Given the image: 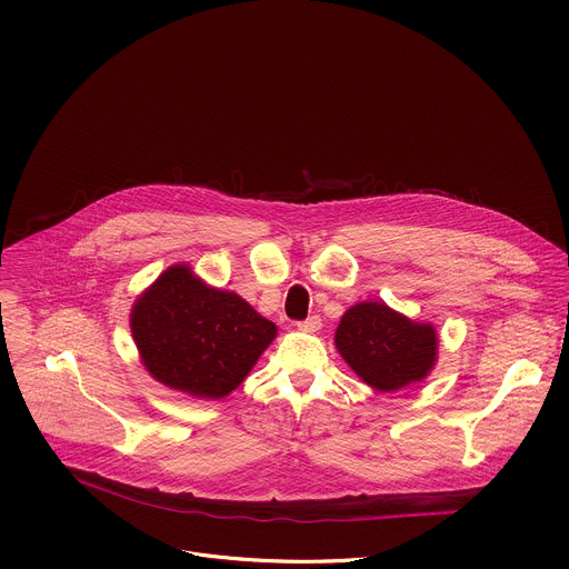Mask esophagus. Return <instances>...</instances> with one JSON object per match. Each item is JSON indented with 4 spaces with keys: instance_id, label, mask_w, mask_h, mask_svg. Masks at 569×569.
<instances>
[{
    "instance_id": "obj_1",
    "label": "esophagus",
    "mask_w": 569,
    "mask_h": 569,
    "mask_svg": "<svg viewBox=\"0 0 569 569\" xmlns=\"http://www.w3.org/2000/svg\"><path fill=\"white\" fill-rule=\"evenodd\" d=\"M297 329H299V331H303V333H317V331L321 329V319H319L317 315H312V317H308V319L299 321V323H297Z\"/></svg>"
}]
</instances>
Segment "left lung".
Segmentation results:
<instances>
[{"mask_svg":"<svg viewBox=\"0 0 569 569\" xmlns=\"http://www.w3.org/2000/svg\"><path fill=\"white\" fill-rule=\"evenodd\" d=\"M336 349L365 385L391 393L430 376L439 333L435 323L410 319L385 301H360L342 315Z\"/></svg>","mask_w":569,"mask_h":569,"instance_id":"obj_1","label":"left lung"}]
</instances>
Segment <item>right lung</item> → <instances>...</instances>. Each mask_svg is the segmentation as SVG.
I'll list each match as a JSON object with an SVG mask.
<instances>
[{"mask_svg":"<svg viewBox=\"0 0 569 569\" xmlns=\"http://www.w3.org/2000/svg\"><path fill=\"white\" fill-rule=\"evenodd\" d=\"M130 331L143 369L157 382L220 400L248 378L277 338V323L240 295L213 288L178 263L134 299Z\"/></svg>","mask_w":569,"mask_h":569,"instance_id":"1","label":"right lung"}]
</instances>
